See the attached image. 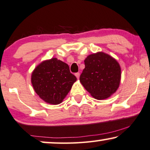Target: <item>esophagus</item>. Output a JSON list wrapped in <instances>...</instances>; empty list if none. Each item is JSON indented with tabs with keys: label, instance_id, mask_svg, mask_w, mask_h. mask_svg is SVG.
Masks as SVG:
<instances>
[{
	"label": "esophagus",
	"instance_id": "esophagus-1",
	"mask_svg": "<svg viewBox=\"0 0 150 150\" xmlns=\"http://www.w3.org/2000/svg\"><path fill=\"white\" fill-rule=\"evenodd\" d=\"M75 76L77 77V79H79V76H80V73H75Z\"/></svg>",
	"mask_w": 150,
	"mask_h": 150
}]
</instances>
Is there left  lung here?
<instances>
[{
	"instance_id": "left-lung-1",
	"label": "left lung",
	"mask_w": 150,
	"mask_h": 150,
	"mask_svg": "<svg viewBox=\"0 0 150 150\" xmlns=\"http://www.w3.org/2000/svg\"><path fill=\"white\" fill-rule=\"evenodd\" d=\"M84 64L79 80L94 98L99 100L107 99L117 91L121 73L119 64L115 58L98 52L89 55Z\"/></svg>"
}]
</instances>
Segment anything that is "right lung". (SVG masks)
<instances>
[{"mask_svg":"<svg viewBox=\"0 0 150 150\" xmlns=\"http://www.w3.org/2000/svg\"><path fill=\"white\" fill-rule=\"evenodd\" d=\"M76 80L69 65L57 58L41 62L31 74L35 93L45 102L53 105L62 102Z\"/></svg>","mask_w":150,"mask_h":150,"instance_id":"right-lung-1","label":"right lung"}]
</instances>
